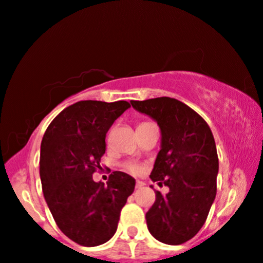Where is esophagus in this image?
Here are the masks:
<instances>
[{
    "label": "esophagus",
    "instance_id": "esophagus-1",
    "mask_svg": "<svg viewBox=\"0 0 263 263\" xmlns=\"http://www.w3.org/2000/svg\"><path fill=\"white\" fill-rule=\"evenodd\" d=\"M144 183H143V181H141V180H137L136 181V189H142V187H144Z\"/></svg>",
    "mask_w": 263,
    "mask_h": 263
}]
</instances>
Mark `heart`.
<instances>
[{
	"instance_id": "heart-1",
	"label": "heart",
	"mask_w": 263,
	"mask_h": 263,
	"mask_svg": "<svg viewBox=\"0 0 263 263\" xmlns=\"http://www.w3.org/2000/svg\"><path fill=\"white\" fill-rule=\"evenodd\" d=\"M126 168H127V171H129V172L131 173H139L142 171V168H141V166H139V164H137V163H128L127 166H126Z\"/></svg>"
}]
</instances>
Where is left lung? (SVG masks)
I'll return each mask as SVG.
<instances>
[{"label": "left lung", "instance_id": "obj_1", "mask_svg": "<svg viewBox=\"0 0 263 263\" xmlns=\"http://www.w3.org/2000/svg\"><path fill=\"white\" fill-rule=\"evenodd\" d=\"M131 104L159 125L161 149L150 178L170 189L167 194L155 191V203L145 215L148 230L162 243L183 244L201 230L215 199L219 160L214 137L207 122L176 99Z\"/></svg>", "mask_w": 263, "mask_h": 263}]
</instances>
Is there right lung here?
I'll use <instances>...</instances> for the list:
<instances>
[{
	"mask_svg": "<svg viewBox=\"0 0 263 263\" xmlns=\"http://www.w3.org/2000/svg\"><path fill=\"white\" fill-rule=\"evenodd\" d=\"M131 107L126 101H80L48 126L41 144L43 195L56 225L76 243L96 247L117 232L120 212L136 180L115 171L107 184L93 181L106 153V135Z\"/></svg>",
	"mask_w": 263,
	"mask_h": 263,
	"instance_id": "add662e5",
	"label": "right lung"
}]
</instances>
